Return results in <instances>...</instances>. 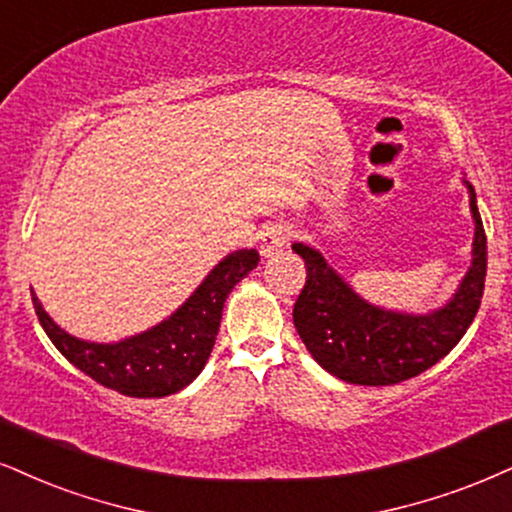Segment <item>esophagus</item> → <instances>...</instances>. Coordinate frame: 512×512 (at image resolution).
<instances>
[{
  "instance_id": "1",
  "label": "esophagus",
  "mask_w": 512,
  "mask_h": 512,
  "mask_svg": "<svg viewBox=\"0 0 512 512\" xmlns=\"http://www.w3.org/2000/svg\"><path fill=\"white\" fill-rule=\"evenodd\" d=\"M292 237V227L285 223H273L261 232V251L263 256H275L285 249V244Z\"/></svg>"
}]
</instances>
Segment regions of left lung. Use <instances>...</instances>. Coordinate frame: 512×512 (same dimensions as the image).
<instances>
[{"instance_id":"left-lung-1","label":"left lung","mask_w":512,"mask_h":512,"mask_svg":"<svg viewBox=\"0 0 512 512\" xmlns=\"http://www.w3.org/2000/svg\"><path fill=\"white\" fill-rule=\"evenodd\" d=\"M470 211L475 218L472 266L453 299L439 311L410 315L384 311L361 299L320 251L292 244L306 263V285L294 304V327L301 342L330 375L365 387H387L420 375L456 346L475 320L487 277V235L477 211L475 189Z\"/></svg>"}]
</instances>
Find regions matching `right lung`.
I'll return each mask as SVG.
<instances>
[{"label":"right lung","mask_w":512,"mask_h":512,"mask_svg":"<svg viewBox=\"0 0 512 512\" xmlns=\"http://www.w3.org/2000/svg\"><path fill=\"white\" fill-rule=\"evenodd\" d=\"M256 266V249H239L225 256L168 320L118 344L71 337L49 318L35 292L30 294L42 330L75 368L118 394L161 399L185 389L204 370L216 344L227 294Z\"/></svg>","instance_id":"add662e5"}]
</instances>
